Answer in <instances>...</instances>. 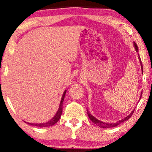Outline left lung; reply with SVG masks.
Returning <instances> with one entry per match:
<instances>
[{
  "label": "left lung",
  "instance_id": "8db88e82",
  "mask_svg": "<svg viewBox=\"0 0 152 152\" xmlns=\"http://www.w3.org/2000/svg\"><path fill=\"white\" fill-rule=\"evenodd\" d=\"M134 47H135V49H136V52H137V53H138V46H137V45H136V43H134ZM138 59H139V61H140V66H141V69H142V72L143 71V66H142V62H141V60H140V56H139V54H138ZM142 92L141 93V96H142ZM141 96H140V98H141ZM140 99H139V100H140ZM135 109H134V110H133V111L132 112V113H131L129 115L126 116V117L124 118V119H122V120H120V121H118L117 122H115V123H109V122H105L100 121V120H99L98 119H97V118H95L94 116L91 115V114L88 111V110H87V113H88V117H89V118H90V120H91V121H92L95 124H96V125L98 126L99 127H101V128H111V127H114V126H116L119 125L120 124L122 123V122H124V121H126V120H128L130 118L131 116L132 115V114L134 112Z\"/></svg>",
  "mask_w": 152,
  "mask_h": 152
}]
</instances>
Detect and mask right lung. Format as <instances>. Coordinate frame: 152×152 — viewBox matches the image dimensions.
I'll return each instance as SVG.
<instances>
[{"instance_id":"obj_1","label":"right lung","mask_w":152,"mask_h":152,"mask_svg":"<svg viewBox=\"0 0 152 152\" xmlns=\"http://www.w3.org/2000/svg\"><path fill=\"white\" fill-rule=\"evenodd\" d=\"M66 93V91H64V93H63V95H62L61 102H60L59 109H58V111L57 113H56L55 116H54V117L52 118L51 120H50L48 122H45V123H40V124H38V123L35 124L34 123H34H29V122H28V124H31V125H32V126H37V127H48V126H53L55 123H57V122L59 121V118H61V115L62 114V109H63V102H64V97H65Z\"/></svg>"}]
</instances>
